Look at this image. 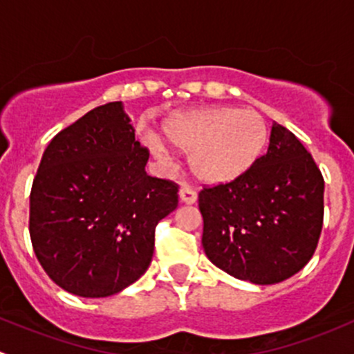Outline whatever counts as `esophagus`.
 Masks as SVG:
<instances>
[{
    "label": "esophagus",
    "instance_id": "obj_1",
    "mask_svg": "<svg viewBox=\"0 0 354 354\" xmlns=\"http://www.w3.org/2000/svg\"><path fill=\"white\" fill-rule=\"evenodd\" d=\"M180 200L183 203H195L197 202V192L192 190L187 185H183V187L180 188Z\"/></svg>",
    "mask_w": 354,
    "mask_h": 354
}]
</instances>
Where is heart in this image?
Here are the masks:
<instances>
[{"label": "heart", "mask_w": 354, "mask_h": 354, "mask_svg": "<svg viewBox=\"0 0 354 354\" xmlns=\"http://www.w3.org/2000/svg\"><path fill=\"white\" fill-rule=\"evenodd\" d=\"M164 135L192 152V167L200 180L226 183L245 174L262 154L267 124L257 111L209 108L171 118ZM147 144L159 159H166L167 149L159 138L149 135Z\"/></svg>", "instance_id": "b5f03b06"}]
</instances>
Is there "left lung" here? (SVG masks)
<instances>
[{"label": "left lung", "mask_w": 354, "mask_h": 354, "mask_svg": "<svg viewBox=\"0 0 354 354\" xmlns=\"http://www.w3.org/2000/svg\"><path fill=\"white\" fill-rule=\"evenodd\" d=\"M202 245L210 262L253 284H276L308 263L324 223V178L295 133L274 123L269 149L241 176L203 187Z\"/></svg>", "instance_id": "obj_1"}]
</instances>
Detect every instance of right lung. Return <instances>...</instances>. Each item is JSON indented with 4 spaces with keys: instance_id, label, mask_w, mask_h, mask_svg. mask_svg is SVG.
<instances>
[{
    "instance_id": "add662e5",
    "label": "right lung",
    "mask_w": 354,
    "mask_h": 354,
    "mask_svg": "<svg viewBox=\"0 0 354 354\" xmlns=\"http://www.w3.org/2000/svg\"><path fill=\"white\" fill-rule=\"evenodd\" d=\"M147 160L120 101L49 142L32 183L28 233L59 288L106 298L149 269L156 226L178 207V185L149 176Z\"/></svg>"
}]
</instances>
